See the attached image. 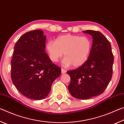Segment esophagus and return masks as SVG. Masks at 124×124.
<instances>
[{"instance_id":"34e87169","label":"esophagus","mask_w":124,"mask_h":124,"mask_svg":"<svg viewBox=\"0 0 124 124\" xmlns=\"http://www.w3.org/2000/svg\"><path fill=\"white\" fill-rule=\"evenodd\" d=\"M66 72H67L66 70H64V69H63V68L61 69V72H62V73H63H63H66Z\"/></svg>"}]
</instances>
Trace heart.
<instances>
[{"label":"heart","instance_id":"1","mask_svg":"<svg viewBox=\"0 0 124 124\" xmlns=\"http://www.w3.org/2000/svg\"><path fill=\"white\" fill-rule=\"evenodd\" d=\"M92 43L86 36L66 34L56 38L54 42L49 41L46 44V50L50 60L58 62L64 53L62 65L74 67L82 66L86 62L91 51Z\"/></svg>","mask_w":124,"mask_h":124}]
</instances>
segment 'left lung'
<instances>
[{"mask_svg": "<svg viewBox=\"0 0 124 124\" xmlns=\"http://www.w3.org/2000/svg\"><path fill=\"white\" fill-rule=\"evenodd\" d=\"M84 33L93 38L90 55L84 64L67 71L70 77L68 90L73 97L87 100L102 94L113 74L114 57L108 40L99 31L87 30Z\"/></svg>", "mask_w": 124, "mask_h": 124, "instance_id": "left-lung-1", "label": "left lung"}]
</instances>
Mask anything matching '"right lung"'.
Instances as JSON below:
<instances>
[{
	"instance_id": "right-lung-1",
	"label": "right lung",
	"mask_w": 124,
	"mask_h": 124,
	"mask_svg": "<svg viewBox=\"0 0 124 124\" xmlns=\"http://www.w3.org/2000/svg\"><path fill=\"white\" fill-rule=\"evenodd\" d=\"M46 36L41 30L23 34L14 46L11 61L12 81L23 95L40 100L51 90L61 68L52 63L45 52Z\"/></svg>"
}]
</instances>
